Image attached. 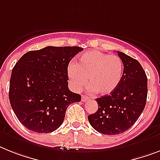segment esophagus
I'll list each match as a JSON object with an SVG mask.
<instances>
[{
	"mask_svg": "<svg viewBox=\"0 0 160 160\" xmlns=\"http://www.w3.org/2000/svg\"><path fill=\"white\" fill-rule=\"evenodd\" d=\"M88 100H89V98H88V97H87V96H82V102H85V101H87Z\"/></svg>",
	"mask_w": 160,
	"mask_h": 160,
	"instance_id": "34e87169",
	"label": "esophagus"
}]
</instances>
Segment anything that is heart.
Listing matches in <instances>:
<instances>
[{
	"mask_svg": "<svg viewBox=\"0 0 160 160\" xmlns=\"http://www.w3.org/2000/svg\"><path fill=\"white\" fill-rule=\"evenodd\" d=\"M123 73L122 59L92 51L82 55L79 63L72 62L68 66V76L72 89L80 91L88 85V78L92 91L108 95L119 85Z\"/></svg>",
	"mask_w": 160,
	"mask_h": 160,
	"instance_id": "obj_1",
	"label": "heart"
}]
</instances>
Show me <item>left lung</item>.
I'll return each instance as SVG.
<instances>
[{
  "label": "left lung",
  "instance_id": "left-lung-1",
  "mask_svg": "<svg viewBox=\"0 0 160 160\" xmlns=\"http://www.w3.org/2000/svg\"><path fill=\"white\" fill-rule=\"evenodd\" d=\"M123 64L119 85L113 92L96 99L98 109L88 116L90 124L98 132L117 135L132 126L146 106L147 77L137 59L117 51Z\"/></svg>",
  "mask_w": 160,
  "mask_h": 160
}]
</instances>
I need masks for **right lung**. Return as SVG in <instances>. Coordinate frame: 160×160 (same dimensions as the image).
<instances>
[{
    "instance_id": "right-lung-1",
    "label": "right lung",
    "mask_w": 160,
    "mask_h": 160,
    "mask_svg": "<svg viewBox=\"0 0 160 160\" xmlns=\"http://www.w3.org/2000/svg\"><path fill=\"white\" fill-rule=\"evenodd\" d=\"M79 47H47L27 52L12 69L10 105L28 130L49 133L61 126L68 106L81 96L68 87V66Z\"/></svg>"
}]
</instances>
